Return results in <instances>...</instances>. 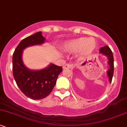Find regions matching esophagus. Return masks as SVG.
<instances>
[{"label":"esophagus","instance_id":"34e87169","mask_svg":"<svg viewBox=\"0 0 127 127\" xmlns=\"http://www.w3.org/2000/svg\"><path fill=\"white\" fill-rule=\"evenodd\" d=\"M73 66V65L72 64H66L63 66V68L64 69H68V68H71Z\"/></svg>","mask_w":127,"mask_h":127}]
</instances>
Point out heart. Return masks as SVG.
<instances>
[{
    "instance_id": "obj_1",
    "label": "heart",
    "mask_w": 127,
    "mask_h": 127,
    "mask_svg": "<svg viewBox=\"0 0 127 127\" xmlns=\"http://www.w3.org/2000/svg\"><path fill=\"white\" fill-rule=\"evenodd\" d=\"M96 46V42L93 38L79 37L69 42L65 48L71 52L80 51L82 57H86L94 51Z\"/></svg>"
}]
</instances>
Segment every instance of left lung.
<instances>
[{
    "instance_id": "8db88e82",
    "label": "left lung",
    "mask_w": 127,
    "mask_h": 127,
    "mask_svg": "<svg viewBox=\"0 0 127 127\" xmlns=\"http://www.w3.org/2000/svg\"><path fill=\"white\" fill-rule=\"evenodd\" d=\"M99 51L100 53L104 54L108 58V64L110 66V68L107 71V73L110 82L111 83L113 73H114V58H113V53L108 46L101 47L99 50Z\"/></svg>"
}]
</instances>
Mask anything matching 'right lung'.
<instances>
[{"label": "right lung", "instance_id": "obj_1", "mask_svg": "<svg viewBox=\"0 0 127 127\" xmlns=\"http://www.w3.org/2000/svg\"><path fill=\"white\" fill-rule=\"evenodd\" d=\"M45 38L37 32L23 39L16 47L13 56V74L16 84L26 96L39 100L48 96L56 84L62 66L51 64L45 68L31 70L23 63V50L30 46L44 43Z\"/></svg>", "mask_w": 127, "mask_h": 127}]
</instances>
